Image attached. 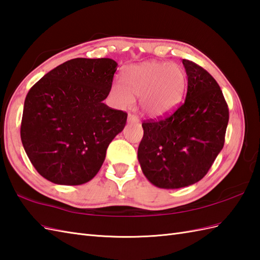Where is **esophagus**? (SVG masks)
Returning <instances> with one entry per match:
<instances>
[{"instance_id": "obj_1", "label": "esophagus", "mask_w": 260, "mask_h": 260, "mask_svg": "<svg viewBox=\"0 0 260 260\" xmlns=\"http://www.w3.org/2000/svg\"><path fill=\"white\" fill-rule=\"evenodd\" d=\"M127 122H128V123H133V124H138V122H140V120H138L137 116L133 115V114H128Z\"/></svg>"}]
</instances>
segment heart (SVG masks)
<instances>
[{
  "instance_id": "obj_1",
  "label": "heart",
  "mask_w": 260,
  "mask_h": 260,
  "mask_svg": "<svg viewBox=\"0 0 260 260\" xmlns=\"http://www.w3.org/2000/svg\"><path fill=\"white\" fill-rule=\"evenodd\" d=\"M125 83L116 80L113 95L120 107H129L134 98H140L143 114L160 117L170 113L182 100L186 86V74L178 64L144 62L131 65L125 71Z\"/></svg>"
}]
</instances>
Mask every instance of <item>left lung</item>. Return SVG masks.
Masks as SVG:
<instances>
[{
	"instance_id": "obj_1",
	"label": "left lung",
	"mask_w": 260,
	"mask_h": 260,
	"mask_svg": "<svg viewBox=\"0 0 260 260\" xmlns=\"http://www.w3.org/2000/svg\"><path fill=\"white\" fill-rule=\"evenodd\" d=\"M186 100L172 115L142 124L137 150L142 172L158 188L176 189L199 182L225 143L229 112L215 78L183 59Z\"/></svg>"
}]
</instances>
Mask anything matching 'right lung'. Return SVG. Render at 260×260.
<instances>
[{"label":"right lung","instance_id":"1","mask_svg":"<svg viewBox=\"0 0 260 260\" xmlns=\"http://www.w3.org/2000/svg\"><path fill=\"white\" fill-rule=\"evenodd\" d=\"M117 63L73 58L48 72L24 102L21 140L41 176L57 185H82L99 173L108 145L127 114L103 103Z\"/></svg>","mask_w":260,"mask_h":260}]
</instances>
